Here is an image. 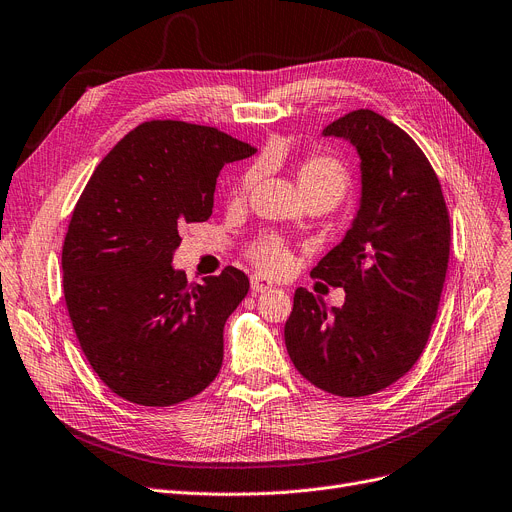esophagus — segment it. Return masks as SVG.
<instances>
[{
    "label": "esophagus",
    "mask_w": 512,
    "mask_h": 512,
    "mask_svg": "<svg viewBox=\"0 0 512 512\" xmlns=\"http://www.w3.org/2000/svg\"><path fill=\"white\" fill-rule=\"evenodd\" d=\"M274 284L268 280V278H263L261 274H253L251 276V288L255 293H265V291H270Z\"/></svg>",
    "instance_id": "esophagus-1"
}]
</instances>
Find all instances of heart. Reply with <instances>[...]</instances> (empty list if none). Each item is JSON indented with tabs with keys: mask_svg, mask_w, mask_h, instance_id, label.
<instances>
[{
	"mask_svg": "<svg viewBox=\"0 0 512 512\" xmlns=\"http://www.w3.org/2000/svg\"><path fill=\"white\" fill-rule=\"evenodd\" d=\"M257 175H259L257 169L247 171V175H244L240 182L238 196H242L253 186ZM297 186L303 196L316 194V192H330L339 201V198L347 190V173H345L343 165L337 163L335 159L322 157V154H314V157H307L299 163ZM249 257L257 265V268H261L268 274H282L288 268V263H291V253H288V249L276 238L257 242L255 247L249 251Z\"/></svg>",
	"mask_w": 512,
	"mask_h": 512,
	"instance_id": "1",
	"label": "heart"
}]
</instances>
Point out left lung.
<instances>
[{"label":"left lung","instance_id":"1","mask_svg":"<svg viewBox=\"0 0 512 512\" xmlns=\"http://www.w3.org/2000/svg\"><path fill=\"white\" fill-rule=\"evenodd\" d=\"M322 136L347 140L360 157V209L311 270L341 286L345 303L328 309L297 288L284 343L311 385L364 397L402 379L427 345L446 282L450 217L425 152L395 123L360 108Z\"/></svg>","mask_w":512,"mask_h":512}]
</instances>
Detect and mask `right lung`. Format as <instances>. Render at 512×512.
I'll return each instance as SVG.
<instances>
[{
  "label": "right lung",
  "instance_id": "right-lung-1",
  "mask_svg": "<svg viewBox=\"0 0 512 512\" xmlns=\"http://www.w3.org/2000/svg\"><path fill=\"white\" fill-rule=\"evenodd\" d=\"M257 150L215 127L148 121L110 150L75 205L62 247L64 301L87 362L119 397L173 406L207 389L244 272L188 282L180 228L213 213L217 175Z\"/></svg>",
  "mask_w": 512,
  "mask_h": 512
}]
</instances>
